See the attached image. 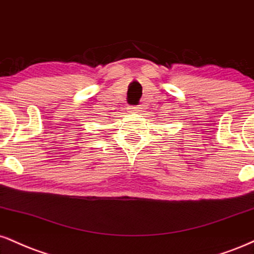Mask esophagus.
<instances>
[{
    "label": "esophagus",
    "instance_id": "esophagus-1",
    "mask_svg": "<svg viewBox=\"0 0 254 254\" xmlns=\"http://www.w3.org/2000/svg\"><path fill=\"white\" fill-rule=\"evenodd\" d=\"M130 110L133 112H139L142 111V108H139V106H130Z\"/></svg>",
    "mask_w": 254,
    "mask_h": 254
}]
</instances>
